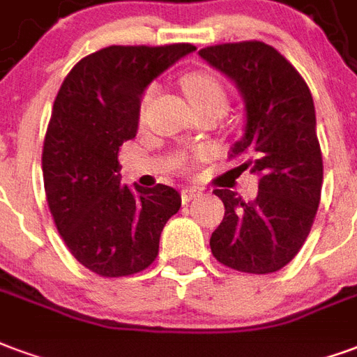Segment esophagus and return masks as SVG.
Wrapping results in <instances>:
<instances>
[{
	"mask_svg": "<svg viewBox=\"0 0 357 357\" xmlns=\"http://www.w3.org/2000/svg\"><path fill=\"white\" fill-rule=\"evenodd\" d=\"M199 194H202V190L196 188V186H188V188H184L181 192L182 202H184V204H188V202H192V199H194L196 196H199Z\"/></svg>",
	"mask_w": 357,
	"mask_h": 357,
	"instance_id": "esophagus-1",
	"label": "esophagus"
}]
</instances>
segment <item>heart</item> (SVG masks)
<instances>
[{
  "mask_svg": "<svg viewBox=\"0 0 357 357\" xmlns=\"http://www.w3.org/2000/svg\"><path fill=\"white\" fill-rule=\"evenodd\" d=\"M182 89L188 96V100L192 106H204V104H215V106H220L222 110L226 108V91L225 87L220 85L215 75L205 74V72H192V74H186L182 77ZM158 93V87L155 85H150L144 95L140 98V108H139V119L144 121V116H146V110L152 98Z\"/></svg>",
  "mask_w": 357,
  "mask_h": 357,
  "instance_id": "b5f03b06",
  "label": "heart"
}]
</instances>
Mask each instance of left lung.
Masks as SVG:
<instances>
[{"instance_id":"1","label":"left lung","mask_w":357,"mask_h":357,"mask_svg":"<svg viewBox=\"0 0 357 357\" xmlns=\"http://www.w3.org/2000/svg\"><path fill=\"white\" fill-rule=\"evenodd\" d=\"M199 56L238 87L245 127L230 160H239V171L259 175L253 202L232 190H213L225 204V218L211 234V251L238 272L272 274L303 247L321 196L312 93L287 59L262 41L205 47Z\"/></svg>"}]
</instances>
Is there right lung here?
I'll return each mask as SVG.
<instances>
[{"mask_svg":"<svg viewBox=\"0 0 357 357\" xmlns=\"http://www.w3.org/2000/svg\"><path fill=\"white\" fill-rule=\"evenodd\" d=\"M190 43L112 45L70 70L43 142V184L56 230L83 266L104 278L137 274L155 261L160 236L181 209L171 186L119 182L118 152L135 139L142 93Z\"/></svg>","mask_w":357,"mask_h":357,"instance_id":"add662e5","label":"right lung"}]
</instances>
